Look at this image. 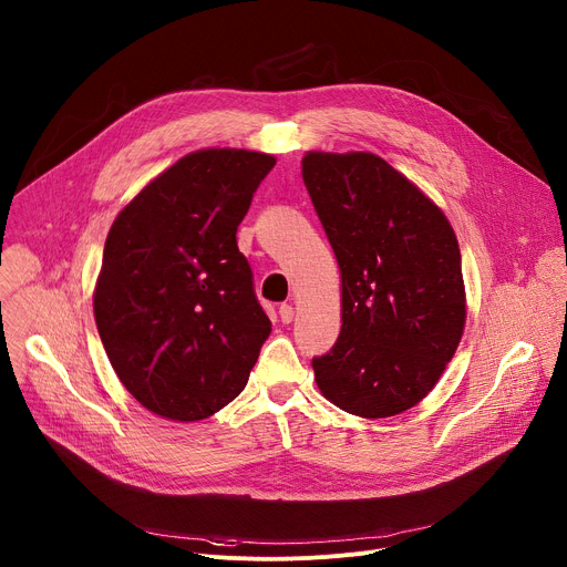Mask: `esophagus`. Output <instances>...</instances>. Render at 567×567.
Masks as SVG:
<instances>
[{
    "instance_id": "34e87169",
    "label": "esophagus",
    "mask_w": 567,
    "mask_h": 567,
    "mask_svg": "<svg viewBox=\"0 0 567 567\" xmlns=\"http://www.w3.org/2000/svg\"><path fill=\"white\" fill-rule=\"evenodd\" d=\"M278 313H280V320L285 322V326H289V322L293 320V316H296V311H293V307L291 305H280V309H278Z\"/></svg>"
}]
</instances>
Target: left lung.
<instances>
[{
  "mask_svg": "<svg viewBox=\"0 0 567 567\" xmlns=\"http://www.w3.org/2000/svg\"><path fill=\"white\" fill-rule=\"evenodd\" d=\"M302 182L334 249L341 334L313 357L320 392L379 420L422 401L464 330L462 258L444 213L377 154L309 152Z\"/></svg>",
  "mask_w": 567,
  "mask_h": 567,
  "instance_id": "obj_1",
  "label": "left lung"
}]
</instances>
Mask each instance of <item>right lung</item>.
<instances>
[{"label":"right lung","instance_id":"1","mask_svg":"<svg viewBox=\"0 0 567 567\" xmlns=\"http://www.w3.org/2000/svg\"><path fill=\"white\" fill-rule=\"evenodd\" d=\"M274 166L249 150L186 154L110 228L96 328L123 385L161 417L197 422L224 409L271 334L235 233Z\"/></svg>","mask_w":567,"mask_h":567}]
</instances>
